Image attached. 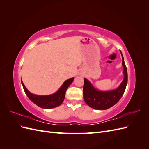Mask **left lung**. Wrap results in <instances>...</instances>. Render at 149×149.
I'll return each instance as SVG.
<instances>
[{
  "label": "left lung",
  "mask_w": 149,
  "mask_h": 149,
  "mask_svg": "<svg viewBox=\"0 0 149 149\" xmlns=\"http://www.w3.org/2000/svg\"><path fill=\"white\" fill-rule=\"evenodd\" d=\"M122 65L124 68V78L119 87L109 91H100L96 89L86 78H84L83 98L85 102L94 109L106 110L115 105L123 96L127 83V71L123 54Z\"/></svg>",
  "instance_id": "obj_1"
}]
</instances>
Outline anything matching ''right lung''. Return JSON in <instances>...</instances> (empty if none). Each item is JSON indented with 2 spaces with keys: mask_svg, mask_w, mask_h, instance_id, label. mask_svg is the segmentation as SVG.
Segmentation results:
<instances>
[{
  "mask_svg": "<svg viewBox=\"0 0 149 149\" xmlns=\"http://www.w3.org/2000/svg\"><path fill=\"white\" fill-rule=\"evenodd\" d=\"M74 79V78H71L67 79L56 93L46 96L36 95V94L31 93L25 86L22 79L21 83L26 96L34 104L43 109H52V108L60 106L63 102L66 89L73 83Z\"/></svg>",
  "mask_w": 149,
  "mask_h": 149,
  "instance_id": "add662e5",
  "label": "right lung"
}]
</instances>
